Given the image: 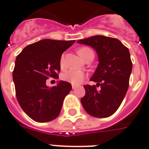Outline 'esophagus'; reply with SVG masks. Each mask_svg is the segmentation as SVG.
I'll use <instances>...</instances> for the list:
<instances>
[{
  "label": "esophagus",
  "mask_w": 149,
  "mask_h": 149,
  "mask_svg": "<svg viewBox=\"0 0 149 149\" xmlns=\"http://www.w3.org/2000/svg\"><path fill=\"white\" fill-rule=\"evenodd\" d=\"M76 87H77V86H76V85H74V84H72V89H73V90L76 89Z\"/></svg>",
  "instance_id": "34e87169"
}]
</instances>
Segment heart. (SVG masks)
Returning a JSON list of instances; mask_svg holds the SVG:
<instances>
[{
    "label": "heart",
    "mask_w": 149,
    "mask_h": 149,
    "mask_svg": "<svg viewBox=\"0 0 149 149\" xmlns=\"http://www.w3.org/2000/svg\"><path fill=\"white\" fill-rule=\"evenodd\" d=\"M91 52H92V51L88 47H82L78 51V53L84 59L85 57L87 56V54ZM60 65L62 68L64 66V57L63 56L60 59ZM85 77H86V75L83 71L74 70H67L62 75V79H64L67 82L71 83L72 84H79L80 83H82Z\"/></svg>",
    "instance_id": "heart-1"
}]
</instances>
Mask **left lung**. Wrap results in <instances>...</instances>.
<instances>
[{
	"mask_svg": "<svg viewBox=\"0 0 149 149\" xmlns=\"http://www.w3.org/2000/svg\"><path fill=\"white\" fill-rule=\"evenodd\" d=\"M77 43L93 47L99 62L91 78L96 86H84L86 93L80 100L83 107L94 117H109L119 109L129 87L132 71L129 50L119 40L100 35ZM96 86L100 87L98 91Z\"/></svg>",
	"mask_w": 149,
	"mask_h": 149,
	"instance_id": "left-lung-1",
	"label": "left lung"
}]
</instances>
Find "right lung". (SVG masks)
Returning a JSON list of instances; mask_svg holds the SVG:
<instances>
[{
	"label": "right lung",
	"mask_w": 149,
	"mask_h": 149,
	"mask_svg": "<svg viewBox=\"0 0 149 149\" xmlns=\"http://www.w3.org/2000/svg\"><path fill=\"white\" fill-rule=\"evenodd\" d=\"M75 40L44 39L29 44L16 57L12 72L15 94L22 110L38 123L58 117L65 97L72 86L60 80L57 86L48 87L46 80L58 79L62 53Z\"/></svg>",
	"instance_id": "add662e5"
}]
</instances>
